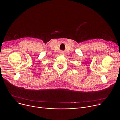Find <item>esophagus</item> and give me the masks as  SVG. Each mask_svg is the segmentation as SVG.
<instances>
[{"label":"esophagus","instance_id":"esophagus-1","mask_svg":"<svg viewBox=\"0 0 120 120\" xmlns=\"http://www.w3.org/2000/svg\"><path fill=\"white\" fill-rule=\"evenodd\" d=\"M60 54H61V55H64V52H61L60 53Z\"/></svg>","mask_w":120,"mask_h":120}]
</instances>
